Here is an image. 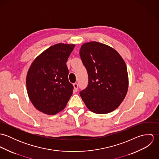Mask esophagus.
I'll use <instances>...</instances> for the list:
<instances>
[{"label": "esophagus", "mask_w": 159, "mask_h": 159, "mask_svg": "<svg viewBox=\"0 0 159 159\" xmlns=\"http://www.w3.org/2000/svg\"><path fill=\"white\" fill-rule=\"evenodd\" d=\"M73 88H74V90L75 91H77L78 90V85L77 83H74L73 84Z\"/></svg>", "instance_id": "esophagus-1"}]
</instances>
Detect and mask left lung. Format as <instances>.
<instances>
[{
    "instance_id": "8db88e82",
    "label": "left lung",
    "mask_w": 159,
    "mask_h": 159,
    "mask_svg": "<svg viewBox=\"0 0 159 159\" xmlns=\"http://www.w3.org/2000/svg\"><path fill=\"white\" fill-rule=\"evenodd\" d=\"M80 55L89 78L88 87L80 92L82 100L93 113L112 112L128 91L129 76L124 59L111 46L97 42L84 43Z\"/></svg>"
}]
</instances>
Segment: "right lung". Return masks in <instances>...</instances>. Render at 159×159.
Returning a JSON list of instances; mask_svg holds the SVG:
<instances>
[{"label": "right lung", "mask_w": 159, "mask_h": 159, "mask_svg": "<svg viewBox=\"0 0 159 159\" xmlns=\"http://www.w3.org/2000/svg\"><path fill=\"white\" fill-rule=\"evenodd\" d=\"M75 44L58 43L38 56L29 68L26 87L29 98L39 111L54 115L63 110L73 93L66 65Z\"/></svg>", "instance_id": "right-lung-1"}]
</instances>
